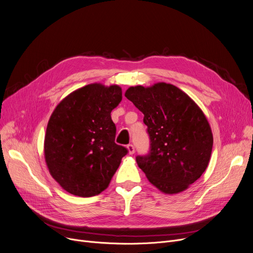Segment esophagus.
<instances>
[{
	"label": "esophagus",
	"instance_id": "1",
	"mask_svg": "<svg viewBox=\"0 0 253 253\" xmlns=\"http://www.w3.org/2000/svg\"><path fill=\"white\" fill-rule=\"evenodd\" d=\"M127 150H128V153H129L130 155H133L134 152H135L134 145H133V144H128V145H127Z\"/></svg>",
	"mask_w": 253,
	"mask_h": 253
}]
</instances>
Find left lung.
<instances>
[{"instance_id": "1", "label": "left lung", "mask_w": 253, "mask_h": 253, "mask_svg": "<svg viewBox=\"0 0 253 253\" xmlns=\"http://www.w3.org/2000/svg\"><path fill=\"white\" fill-rule=\"evenodd\" d=\"M125 96L144 115L151 151L138 167L164 194L187 190L206 170L213 145L207 118L182 90L164 82L129 87Z\"/></svg>"}]
</instances>
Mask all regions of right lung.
Masks as SVG:
<instances>
[{"mask_svg":"<svg viewBox=\"0 0 253 253\" xmlns=\"http://www.w3.org/2000/svg\"><path fill=\"white\" fill-rule=\"evenodd\" d=\"M121 100L120 86L93 83L70 93L53 111L44 156L51 176L68 193L92 197L109 187L128 153L115 142L111 118Z\"/></svg>","mask_w":253,"mask_h":253,"instance_id":"1","label":"right lung"}]
</instances>
